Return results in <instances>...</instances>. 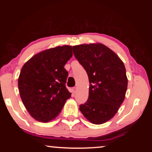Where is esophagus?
Returning <instances> with one entry per match:
<instances>
[{"mask_svg": "<svg viewBox=\"0 0 152 152\" xmlns=\"http://www.w3.org/2000/svg\"><path fill=\"white\" fill-rule=\"evenodd\" d=\"M76 90H77L76 87H74V88H72V92H73V93H75L76 91Z\"/></svg>", "mask_w": 152, "mask_h": 152, "instance_id": "1", "label": "esophagus"}]
</instances>
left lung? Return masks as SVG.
Instances as JSON below:
<instances>
[{"mask_svg": "<svg viewBox=\"0 0 152 152\" xmlns=\"http://www.w3.org/2000/svg\"><path fill=\"white\" fill-rule=\"evenodd\" d=\"M72 48L91 84L88 99L80 105V110L93 124L106 123L115 116L124 101L128 83L124 64L102 43L74 45Z\"/></svg>", "mask_w": 152, "mask_h": 152, "instance_id": "8db88e82", "label": "left lung"}]
</instances>
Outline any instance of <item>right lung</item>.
Here are the masks:
<instances>
[{"mask_svg":"<svg viewBox=\"0 0 152 152\" xmlns=\"http://www.w3.org/2000/svg\"><path fill=\"white\" fill-rule=\"evenodd\" d=\"M72 57V46H58L37 53L22 67L19 94L33 119L42 123L54 119L71 97L65 85L68 73L64 66Z\"/></svg>","mask_w":152,"mask_h":152,"instance_id":"right-lung-1","label":"right lung"}]
</instances>
